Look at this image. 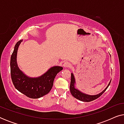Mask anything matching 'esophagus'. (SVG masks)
<instances>
[{
  "instance_id": "34e87169",
  "label": "esophagus",
  "mask_w": 124,
  "mask_h": 124,
  "mask_svg": "<svg viewBox=\"0 0 124 124\" xmlns=\"http://www.w3.org/2000/svg\"><path fill=\"white\" fill-rule=\"evenodd\" d=\"M63 67L64 68H69L70 67V64L68 62H64V63H63Z\"/></svg>"
}]
</instances>
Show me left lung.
I'll return each instance as SVG.
<instances>
[{
	"instance_id": "left-lung-1",
	"label": "left lung",
	"mask_w": 124,
	"mask_h": 124,
	"mask_svg": "<svg viewBox=\"0 0 124 124\" xmlns=\"http://www.w3.org/2000/svg\"><path fill=\"white\" fill-rule=\"evenodd\" d=\"M75 78H74V75L73 73H71V80H70V91L71 94L74 96V98L76 99L79 100V101H86V102H89V101H94L100 97L103 93L105 92V91L107 89L108 87V86L110 85V82L108 84L106 89L103 90L102 92L100 93V94L98 95H90L84 94L83 93H81L80 91H79L78 90L75 89L74 87V84H75Z\"/></svg>"
}]
</instances>
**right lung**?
<instances>
[{
  "label": "right lung",
  "instance_id": "add662e5",
  "mask_svg": "<svg viewBox=\"0 0 124 124\" xmlns=\"http://www.w3.org/2000/svg\"><path fill=\"white\" fill-rule=\"evenodd\" d=\"M22 42H17L11 57V75L15 88L26 96L37 99L48 94L53 86L56 74L62 70V67L55 66L47 70L43 75L37 78L29 77L18 68L16 57L18 46Z\"/></svg>",
  "mask_w": 124,
  "mask_h": 124
}]
</instances>
